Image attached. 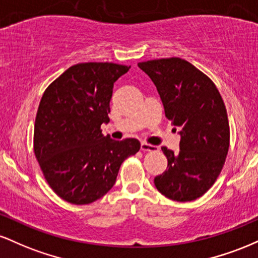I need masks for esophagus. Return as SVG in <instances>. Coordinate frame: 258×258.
<instances>
[{
  "instance_id": "esophagus-1",
  "label": "esophagus",
  "mask_w": 258,
  "mask_h": 258,
  "mask_svg": "<svg viewBox=\"0 0 258 258\" xmlns=\"http://www.w3.org/2000/svg\"><path fill=\"white\" fill-rule=\"evenodd\" d=\"M141 149L143 150V152H156V150H159V148L156 146H152V144H148L146 142H142Z\"/></svg>"
}]
</instances>
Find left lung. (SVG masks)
I'll return each instance as SVG.
<instances>
[{
    "mask_svg": "<svg viewBox=\"0 0 258 258\" xmlns=\"http://www.w3.org/2000/svg\"><path fill=\"white\" fill-rule=\"evenodd\" d=\"M138 67L155 85L174 131L180 128L179 152L161 148L167 168L154 184L171 200L198 199L217 179L228 154L229 123L223 99L214 82L184 59H155Z\"/></svg>",
    "mask_w": 258,
    "mask_h": 258,
    "instance_id": "obj_1",
    "label": "left lung"
}]
</instances>
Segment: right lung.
<instances>
[{
  "mask_svg": "<svg viewBox=\"0 0 258 258\" xmlns=\"http://www.w3.org/2000/svg\"><path fill=\"white\" fill-rule=\"evenodd\" d=\"M131 67L81 63L70 67L44 91L35 120L34 150L44 178L58 197L75 205L100 199L116 182L123 160L139 141L103 136L114 82Z\"/></svg>",
  "mask_w": 258,
  "mask_h": 258,
  "instance_id": "right-lung-1",
  "label": "right lung"
}]
</instances>
